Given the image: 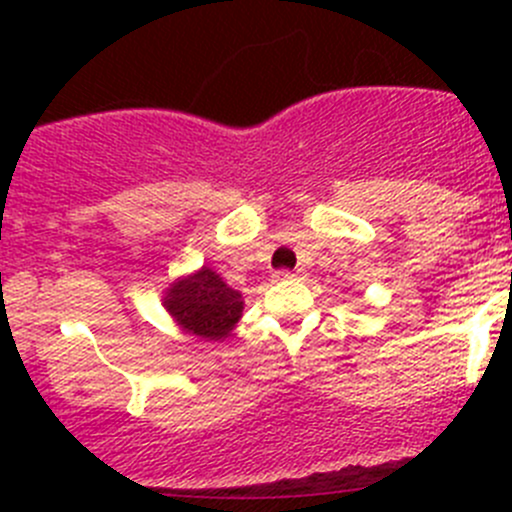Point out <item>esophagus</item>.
Returning a JSON list of instances; mask_svg holds the SVG:
<instances>
[{
    "instance_id": "esophagus-1",
    "label": "esophagus",
    "mask_w": 512,
    "mask_h": 512,
    "mask_svg": "<svg viewBox=\"0 0 512 512\" xmlns=\"http://www.w3.org/2000/svg\"><path fill=\"white\" fill-rule=\"evenodd\" d=\"M297 275H299V270H294V272H289V270H280V272H275L277 280H292V277H297Z\"/></svg>"
}]
</instances>
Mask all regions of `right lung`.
Here are the masks:
<instances>
[{"instance_id": "1", "label": "right lung", "mask_w": 512, "mask_h": 512, "mask_svg": "<svg viewBox=\"0 0 512 512\" xmlns=\"http://www.w3.org/2000/svg\"><path fill=\"white\" fill-rule=\"evenodd\" d=\"M163 307L185 334L200 342H223L242 317V294L203 267L165 289Z\"/></svg>"}]
</instances>
